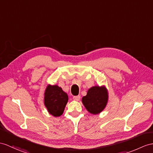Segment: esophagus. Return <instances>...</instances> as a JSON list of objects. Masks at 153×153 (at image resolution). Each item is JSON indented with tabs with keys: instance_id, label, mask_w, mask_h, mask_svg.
Returning <instances> with one entry per match:
<instances>
[{
	"instance_id": "1",
	"label": "esophagus",
	"mask_w": 153,
	"mask_h": 153,
	"mask_svg": "<svg viewBox=\"0 0 153 153\" xmlns=\"http://www.w3.org/2000/svg\"><path fill=\"white\" fill-rule=\"evenodd\" d=\"M73 100H76V101H79L80 99V95H78V96H74L73 97Z\"/></svg>"
}]
</instances>
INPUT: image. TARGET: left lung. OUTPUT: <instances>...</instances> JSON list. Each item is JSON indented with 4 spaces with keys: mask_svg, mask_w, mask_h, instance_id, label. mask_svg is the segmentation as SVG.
Listing matches in <instances>:
<instances>
[{
    "mask_svg": "<svg viewBox=\"0 0 153 153\" xmlns=\"http://www.w3.org/2000/svg\"><path fill=\"white\" fill-rule=\"evenodd\" d=\"M108 94L105 86H94L88 89L87 95L84 96L82 101L89 113L98 114L105 108Z\"/></svg>",
    "mask_w": 153,
    "mask_h": 153,
    "instance_id": "left-lung-1",
    "label": "left lung"
}]
</instances>
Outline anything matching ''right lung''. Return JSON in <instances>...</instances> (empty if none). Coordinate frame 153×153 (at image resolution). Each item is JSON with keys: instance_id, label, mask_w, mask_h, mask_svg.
<instances>
[{"instance_id": "add662e5", "label": "right lung", "mask_w": 153, "mask_h": 153, "mask_svg": "<svg viewBox=\"0 0 153 153\" xmlns=\"http://www.w3.org/2000/svg\"><path fill=\"white\" fill-rule=\"evenodd\" d=\"M44 104L48 113L54 117L64 113L68 101V95L57 85H48L44 94Z\"/></svg>"}]
</instances>
